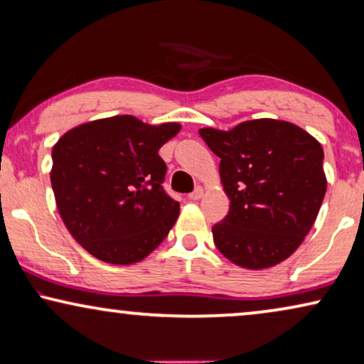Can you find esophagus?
Returning a JSON list of instances; mask_svg holds the SVG:
<instances>
[{"mask_svg":"<svg viewBox=\"0 0 364 364\" xmlns=\"http://www.w3.org/2000/svg\"><path fill=\"white\" fill-rule=\"evenodd\" d=\"M202 196H203V188L197 187L192 193H188V198H191V200H198V198H202Z\"/></svg>","mask_w":364,"mask_h":364,"instance_id":"34e87169","label":"esophagus"}]
</instances>
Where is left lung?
I'll use <instances>...</instances> for the list:
<instances>
[{
  "label": "left lung",
  "instance_id": "left-lung-1",
  "mask_svg": "<svg viewBox=\"0 0 364 364\" xmlns=\"http://www.w3.org/2000/svg\"><path fill=\"white\" fill-rule=\"evenodd\" d=\"M198 134L220 159L223 191L230 198L227 217L212 227L218 252L252 270L290 257L325 198L321 144L295 124L275 119Z\"/></svg>",
  "mask_w": 364,
  "mask_h": 364
}]
</instances>
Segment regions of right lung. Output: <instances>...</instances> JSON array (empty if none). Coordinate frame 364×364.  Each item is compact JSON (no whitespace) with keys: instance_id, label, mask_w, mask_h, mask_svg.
I'll list each match as a JSON object with an SVG mask.
<instances>
[{"instance_id":"1","label":"right lung","mask_w":364,"mask_h":364,"mask_svg":"<svg viewBox=\"0 0 364 364\" xmlns=\"http://www.w3.org/2000/svg\"><path fill=\"white\" fill-rule=\"evenodd\" d=\"M181 131L114 116L77 126L53 147L51 186L64 225L92 257L131 265L161 245L178 217L164 191L159 149Z\"/></svg>"}]
</instances>
